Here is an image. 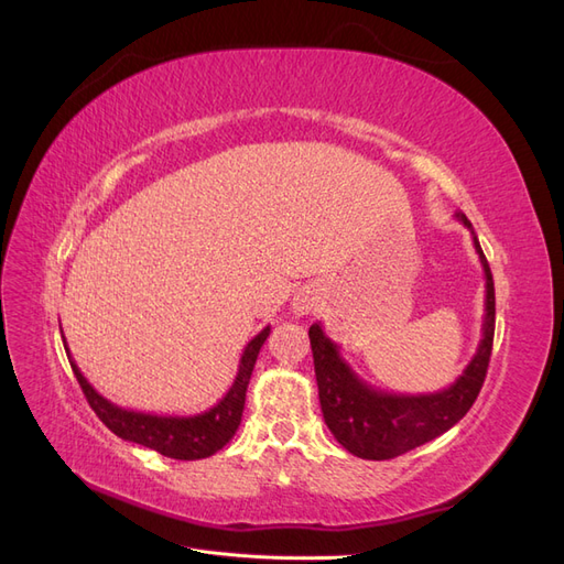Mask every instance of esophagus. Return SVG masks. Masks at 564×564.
Masks as SVG:
<instances>
[{
    "label": "esophagus",
    "mask_w": 564,
    "mask_h": 564,
    "mask_svg": "<svg viewBox=\"0 0 564 564\" xmlns=\"http://www.w3.org/2000/svg\"><path fill=\"white\" fill-rule=\"evenodd\" d=\"M315 305H317L315 292H311V289H301V292L292 301V313L299 315V317L301 315H308V313L315 311Z\"/></svg>",
    "instance_id": "1"
}]
</instances>
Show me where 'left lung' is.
<instances>
[{
    "mask_svg": "<svg viewBox=\"0 0 564 564\" xmlns=\"http://www.w3.org/2000/svg\"><path fill=\"white\" fill-rule=\"evenodd\" d=\"M456 220L470 230L485 270V319L482 338L473 360L452 386L425 392V395H402V392L373 388L357 377L340 355V348L324 334L319 322L308 332L324 423L329 425L344 449L355 456L369 460L395 458L447 433L468 414L485 383L494 344V322H497L494 280L470 220L466 214H456Z\"/></svg>",
    "mask_w": 564,
    "mask_h": 564,
    "instance_id": "8db88e82",
    "label": "left lung"
}]
</instances>
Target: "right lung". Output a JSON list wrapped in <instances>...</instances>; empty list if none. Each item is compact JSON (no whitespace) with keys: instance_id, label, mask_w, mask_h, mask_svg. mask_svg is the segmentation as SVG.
<instances>
[{"instance_id":"obj_1","label":"right lung","mask_w":564,"mask_h":564,"mask_svg":"<svg viewBox=\"0 0 564 564\" xmlns=\"http://www.w3.org/2000/svg\"><path fill=\"white\" fill-rule=\"evenodd\" d=\"M268 336H270V327H265L249 340L240 357V367H237V377L230 390L212 409H207V412L193 414V416L145 414V412H133V409L119 406L100 395V392L84 379V373L75 365L70 350H67V344H65V352L84 390V395H87V402L91 404L96 416L104 421L117 437L135 442V445H143L148 449H155L169 458L195 460V458H207L218 449H224L232 440L235 431L240 429L245 400H247V386L251 379L256 357H259L261 346L265 344Z\"/></svg>"}]
</instances>
